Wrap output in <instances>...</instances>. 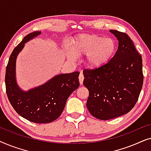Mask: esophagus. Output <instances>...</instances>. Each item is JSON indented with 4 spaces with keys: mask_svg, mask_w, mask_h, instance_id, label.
Returning a JSON list of instances; mask_svg holds the SVG:
<instances>
[{
    "mask_svg": "<svg viewBox=\"0 0 151 151\" xmlns=\"http://www.w3.org/2000/svg\"><path fill=\"white\" fill-rule=\"evenodd\" d=\"M84 75L82 73H80V76H79V81H80V84H83V80H84Z\"/></svg>",
    "mask_w": 151,
    "mask_h": 151,
    "instance_id": "esophagus-1",
    "label": "esophagus"
}]
</instances>
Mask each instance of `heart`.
Instances as JSON below:
<instances>
[{"label":"heart","instance_id":"b5f03b06","mask_svg":"<svg viewBox=\"0 0 151 151\" xmlns=\"http://www.w3.org/2000/svg\"><path fill=\"white\" fill-rule=\"evenodd\" d=\"M73 51H68V55L76 59V55H87L88 65L98 68L104 65L112 57L115 50L113 39L96 34H82L72 43Z\"/></svg>","mask_w":151,"mask_h":151}]
</instances>
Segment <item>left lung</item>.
<instances>
[{"instance_id": "8db88e82", "label": "left lung", "mask_w": 151, "mask_h": 151, "mask_svg": "<svg viewBox=\"0 0 151 151\" xmlns=\"http://www.w3.org/2000/svg\"><path fill=\"white\" fill-rule=\"evenodd\" d=\"M119 40L118 49L108 63L84 69L83 84L89 92L86 107L93 116L108 120L129 113L141 92L142 58L126 33L110 30Z\"/></svg>"}]
</instances>
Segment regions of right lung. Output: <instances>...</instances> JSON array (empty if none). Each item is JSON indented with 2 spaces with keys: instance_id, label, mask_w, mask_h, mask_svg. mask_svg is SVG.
<instances>
[{
  "instance_id": "right-lung-1",
  "label": "right lung",
  "mask_w": 151,
  "mask_h": 151,
  "mask_svg": "<svg viewBox=\"0 0 151 151\" xmlns=\"http://www.w3.org/2000/svg\"><path fill=\"white\" fill-rule=\"evenodd\" d=\"M34 32L23 38L12 51L5 72L7 98L16 112L34 123H50L60 116L69 96L79 87L80 72L60 74L47 83L24 92L18 87L15 79L16 60L24 43L40 34Z\"/></svg>"
}]
</instances>
